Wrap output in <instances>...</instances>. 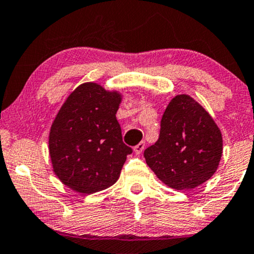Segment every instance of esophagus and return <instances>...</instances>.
I'll return each instance as SVG.
<instances>
[{
    "instance_id": "esophagus-1",
    "label": "esophagus",
    "mask_w": 254,
    "mask_h": 254,
    "mask_svg": "<svg viewBox=\"0 0 254 254\" xmlns=\"http://www.w3.org/2000/svg\"><path fill=\"white\" fill-rule=\"evenodd\" d=\"M144 148H145V143L140 142L135 146V148H133V151H135L136 155H139V154H142V151L144 150Z\"/></svg>"
}]
</instances>
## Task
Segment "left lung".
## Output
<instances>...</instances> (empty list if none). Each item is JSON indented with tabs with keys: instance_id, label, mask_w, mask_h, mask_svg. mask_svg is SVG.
Wrapping results in <instances>:
<instances>
[{
	"instance_id": "1",
	"label": "left lung",
	"mask_w": 254,
	"mask_h": 254,
	"mask_svg": "<svg viewBox=\"0 0 254 254\" xmlns=\"http://www.w3.org/2000/svg\"><path fill=\"white\" fill-rule=\"evenodd\" d=\"M221 156V131L188 94H177L170 100L162 116L157 142L144 151L146 164L175 190H190L208 181Z\"/></svg>"
}]
</instances>
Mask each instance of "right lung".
Listing matches in <instances>:
<instances>
[{"mask_svg":"<svg viewBox=\"0 0 254 254\" xmlns=\"http://www.w3.org/2000/svg\"><path fill=\"white\" fill-rule=\"evenodd\" d=\"M122 97L119 91L84 82L67 97L52 123L48 150L53 172L77 193L111 187L132 152L123 143L116 118Z\"/></svg>","mask_w":254,"mask_h":254,"instance_id":"obj_1","label":"right lung"}]
</instances>
